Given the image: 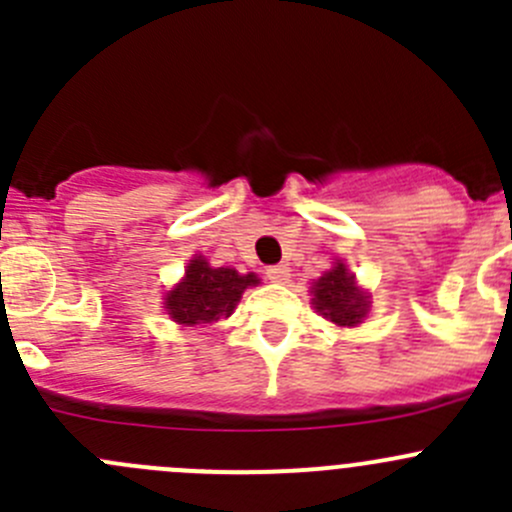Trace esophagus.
<instances>
[{
  "label": "esophagus",
  "mask_w": 512,
  "mask_h": 512,
  "mask_svg": "<svg viewBox=\"0 0 512 512\" xmlns=\"http://www.w3.org/2000/svg\"><path fill=\"white\" fill-rule=\"evenodd\" d=\"M267 277H270L272 282H287V277H289V267L287 265H272V267H267Z\"/></svg>",
  "instance_id": "1"
}]
</instances>
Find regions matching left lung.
Masks as SVG:
<instances>
[{
	"label": "left lung",
	"instance_id": "8db88e82",
	"mask_svg": "<svg viewBox=\"0 0 512 512\" xmlns=\"http://www.w3.org/2000/svg\"><path fill=\"white\" fill-rule=\"evenodd\" d=\"M314 292V309L329 322L339 327H354L364 319L369 297L354 285V275H349L344 262H337V267L324 272L312 287Z\"/></svg>",
	"mask_w": 512,
	"mask_h": 512
}]
</instances>
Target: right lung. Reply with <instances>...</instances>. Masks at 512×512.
Masks as SVG:
<instances>
[{
    "instance_id": "1",
    "label": "right lung",
    "mask_w": 512,
    "mask_h": 512,
    "mask_svg": "<svg viewBox=\"0 0 512 512\" xmlns=\"http://www.w3.org/2000/svg\"><path fill=\"white\" fill-rule=\"evenodd\" d=\"M257 282L252 272L240 275L230 267H210L203 257H195L185 270V280L165 294V309L173 322L185 327L218 322L220 317H230L242 292Z\"/></svg>"
}]
</instances>
